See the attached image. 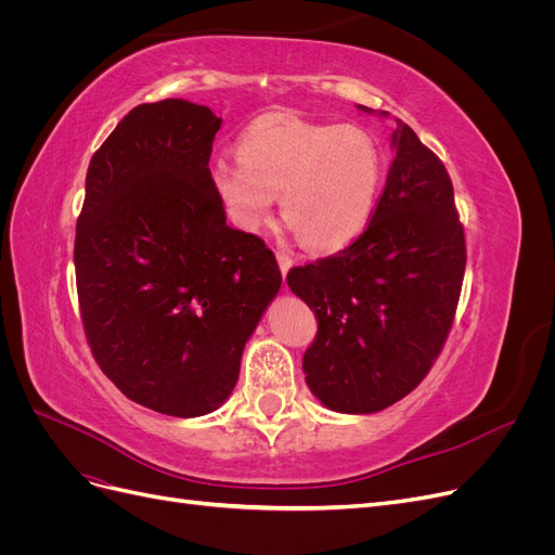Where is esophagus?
<instances>
[{"mask_svg": "<svg viewBox=\"0 0 555 555\" xmlns=\"http://www.w3.org/2000/svg\"><path fill=\"white\" fill-rule=\"evenodd\" d=\"M278 263H280V271H282V278H287V273H289V268L294 266V261H292V257L287 255V251H278Z\"/></svg>", "mask_w": 555, "mask_h": 555, "instance_id": "1", "label": "esophagus"}]
</instances>
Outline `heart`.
Segmentation results:
<instances>
[{"mask_svg": "<svg viewBox=\"0 0 555 555\" xmlns=\"http://www.w3.org/2000/svg\"><path fill=\"white\" fill-rule=\"evenodd\" d=\"M210 182L231 222L257 231L280 212L312 251H335L371 222L384 182L377 141L359 127L266 113L238 141V162L217 159Z\"/></svg>", "mask_w": 555, "mask_h": 555, "instance_id": "b5f03b06", "label": "heart"}]
</instances>
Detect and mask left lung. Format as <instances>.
Listing matches in <instances>:
<instances>
[{"label":"left lung","mask_w":555,"mask_h":555,"mask_svg":"<svg viewBox=\"0 0 555 555\" xmlns=\"http://www.w3.org/2000/svg\"><path fill=\"white\" fill-rule=\"evenodd\" d=\"M393 147L361 236L287 275L317 317L306 382L328 410L345 414L379 412L422 384L463 287L465 233L444 164L402 122Z\"/></svg>","instance_id":"8db88e82"}]
</instances>
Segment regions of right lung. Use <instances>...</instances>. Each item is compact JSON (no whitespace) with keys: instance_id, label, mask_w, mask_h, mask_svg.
Masks as SVG:
<instances>
[{"instance_id":"1","label":"right lung","mask_w":555,"mask_h":555,"mask_svg":"<svg viewBox=\"0 0 555 555\" xmlns=\"http://www.w3.org/2000/svg\"><path fill=\"white\" fill-rule=\"evenodd\" d=\"M222 125L208 106L131 108L90 159L74 263L82 328L104 375L169 416L217 410L282 275L227 224L210 182Z\"/></svg>"}]
</instances>
